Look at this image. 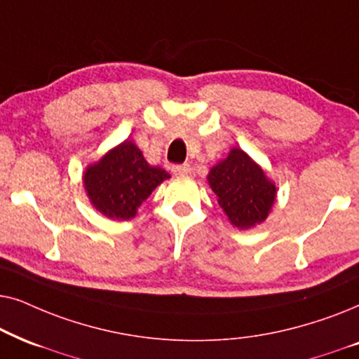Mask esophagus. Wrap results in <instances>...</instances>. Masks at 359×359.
<instances>
[{
	"label": "esophagus",
	"mask_w": 359,
	"mask_h": 359,
	"mask_svg": "<svg viewBox=\"0 0 359 359\" xmlns=\"http://www.w3.org/2000/svg\"><path fill=\"white\" fill-rule=\"evenodd\" d=\"M170 170L174 175H187L190 172V165L189 164H174L170 167Z\"/></svg>",
	"instance_id": "1"
}]
</instances>
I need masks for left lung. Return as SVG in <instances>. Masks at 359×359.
<instances>
[{
    "instance_id": "left-lung-1",
    "label": "left lung",
    "mask_w": 359,
    "mask_h": 359,
    "mask_svg": "<svg viewBox=\"0 0 359 359\" xmlns=\"http://www.w3.org/2000/svg\"><path fill=\"white\" fill-rule=\"evenodd\" d=\"M208 182L219 207L238 228L264 222L276 198L274 184L241 149H231L226 159L215 165Z\"/></svg>"
}]
</instances>
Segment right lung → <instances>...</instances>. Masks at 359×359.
Here are the masks:
<instances>
[{"mask_svg":"<svg viewBox=\"0 0 359 359\" xmlns=\"http://www.w3.org/2000/svg\"><path fill=\"white\" fill-rule=\"evenodd\" d=\"M169 174L146 162L131 141L114 147L85 172V189L93 207L108 218L130 219Z\"/></svg>","mask_w":359,"mask_h":359,"instance_id":"add662e5","label":"right lung"}]
</instances>
